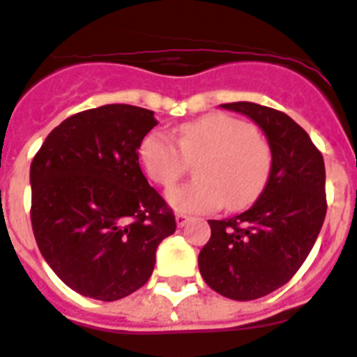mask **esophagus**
Segmentation results:
<instances>
[{"mask_svg":"<svg viewBox=\"0 0 357 357\" xmlns=\"http://www.w3.org/2000/svg\"><path fill=\"white\" fill-rule=\"evenodd\" d=\"M176 224H178V227H183V225L188 224V216L183 213H178L176 214Z\"/></svg>","mask_w":357,"mask_h":357,"instance_id":"34e87169","label":"esophagus"}]
</instances>
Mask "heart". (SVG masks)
<instances>
[{
  "label": "heart",
  "mask_w": 357,
  "mask_h": 357,
  "mask_svg": "<svg viewBox=\"0 0 357 357\" xmlns=\"http://www.w3.org/2000/svg\"><path fill=\"white\" fill-rule=\"evenodd\" d=\"M144 172L159 187L170 188L183 178L188 161H198L199 179L167 194L179 213L205 214L242 208L259 198L271 172V146L249 123L227 113H208L181 124L178 143L163 130H152L139 146Z\"/></svg>",
  "instance_id": "1"
}]
</instances>
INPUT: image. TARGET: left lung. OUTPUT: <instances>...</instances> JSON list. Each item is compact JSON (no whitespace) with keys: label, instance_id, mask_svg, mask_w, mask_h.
<instances>
[{"label":"left lung","instance_id":"obj_1","mask_svg":"<svg viewBox=\"0 0 357 357\" xmlns=\"http://www.w3.org/2000/svg\"><path fill=\"white\" fill-rule=\"evenodd\" d=\"M262 128L273 165L259 199L233 218L208 220L199 251L205 282L233 301H253L288 282L303 266L326 216L323 153L294 119L255 102L222 104Z\"/></svg>","mask_w":357,"mask_h":357}]
</instances>
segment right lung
Masks as SVG:
<instances>
[{"instance_id":"obj_1","label":"right lung","mask_w":357,"mask_h":357,"mask_svg":"<svg viewBox=\"0 0 357 357\" xmlns=\"http://www.w3.org/2000/svg\"><path fill=\"white\" fill-rule=\"evenodd\" d=\"M158 124L130 104L86 109L58 124L31 163V224L38 249L84 297L117 301L146 284L176 218L139 167Z\"/></svg>"}]
</instances>
